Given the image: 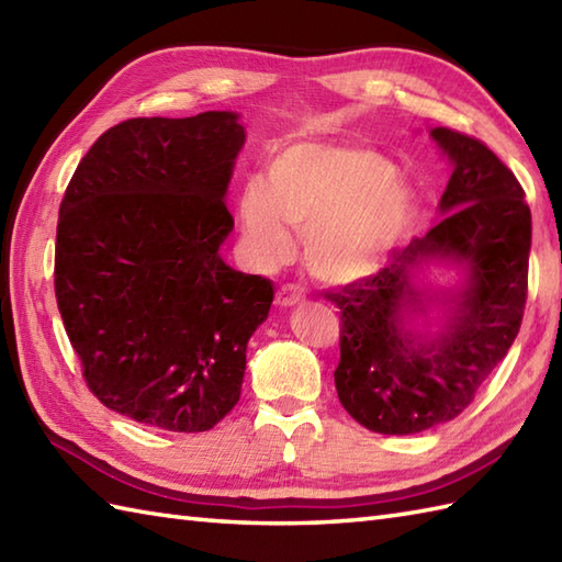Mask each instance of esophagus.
<instances>
[{"label":"esophagus","instance_id":"1","mask_svg":"<svg viewBox=\"0 0 562 562\" xmlns=\"http://www.w3.org/2000/svg\"><path fill=\"white\" fill-rule=\"evenodd\" d=\"M300 302H304V292H302L300 284L288 282V284H282L278 294H274V304H278V306H294Z\"/></svg>","mask_w":562,"mask_h":562}]
</instances>
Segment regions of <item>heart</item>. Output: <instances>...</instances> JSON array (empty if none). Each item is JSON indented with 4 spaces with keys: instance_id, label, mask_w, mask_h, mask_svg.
<instances>
[{
    "instance_id": "obj_1",
    "label": "heart",
    "mask_w": 562,
    "mask_h": 562,
    "mask_svg": "<svg viewBox=\"0 0 562 562\" xmlns=\"http://www.w3.org/2000/svg\"><path fill=\"white\" fill-rule=\"evenodd\" d=\"M238 214L258 262L288 258L294 226L306 232V260L318 278L350 282L376 270L408 234L415 195L374 149L296 142L270 159L268 183H244Z\"/></svg>"
}]
</instances>
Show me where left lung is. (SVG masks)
Instances as JSON below:
<instances>
[{"label":"left lung","mask_w":562,"mask_h":562,"mask_svg":"<svg viewBox=\"0 0 562 562\" xmlns=\"http://www.w3.org/2000/svg\"><path fill=\"white\" fill-rule=\"evenodd\" d=\"M453 173L439 207L447 217L423 238L393 250L391 262L336 294L342 408L381 435H415L469 408L483 381L515 342L529 290L531 210L524 188L481 139L435 127ZM432 257L470 268V284L453 303L448 326L423 344L402 328L419 305L409 272Z\"/></svg>","instance_id":"left-lung-1"}]
</instances>
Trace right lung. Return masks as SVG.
Wrapping results in <instances>:
<instances>
[{
    "label": "right lung",
    "mask_w": 562,
    "mask_h": 562,
    "mask_svg": "<svg viewBox=\"0 0 562 562\" xmlns=\"http://www.w3.org/2000/svg\"><path fill=\"white\" fill-rule=\"evenodd\" d=\"M229 111L130 117L93 142L57 220L55 296L89 391L169 432H205L241 396L272 284L226 266Z\"/></svg>",
    "instance_id": "obj_1"
}]
</instances>
